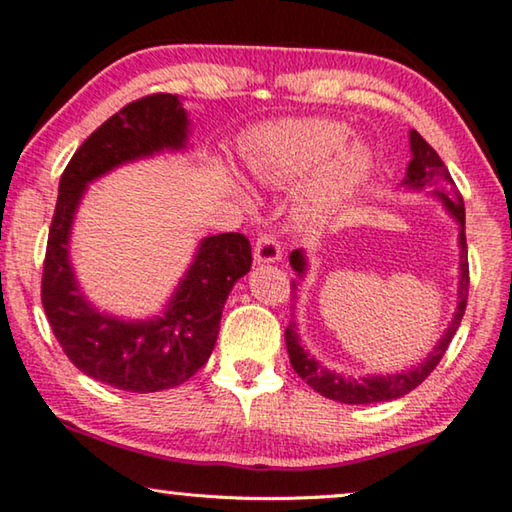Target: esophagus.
Masks as SVG:
<instances>
[{
    "mask_svg": "<svg viewBox=\"0 0 512 512\" xmlns=\"http://www.w3.org/2000/svg\"><path fill=\"white\" fill-rule=\"evenodd\" d=\"M281 258V245L272 233H261L254 245V261L256 263H276Z\"/></svg>",
    "mask_w": 512,
    "mask_h": 512,
    "instance_id": "esophagus-1",
    "label": "esophagus"
}]
</instances>
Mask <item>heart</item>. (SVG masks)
<instances>
[{
    "label": "heart",
    "mask_w": 512,
    "mask_h": 512,
    "mask_svg": "<svg viewBox=\"0 0 512 512\" xmlns=\"http://www.w3.org/2000/svg\"><path fill=\"white\" fill-rule=\"evenodd\" d=\"M347 140L345 124L320 117L265 124L242 140V163L263 186L286 188L308 179L301 215L315 222L351 199L370 174V154L345 147Z\"/></svg>",
    "instance_id": "heart-1"
}]
</instances>
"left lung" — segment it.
Returning a JSON list of instances; mask_svg holds the SVG:
<instances>
[{"label": "left lung", "mask_w": 512, "mask_h": 512, "mask_svg": "<svg viewBox=\"0 0 512 512\" xmlns=\"http://www.w3.org/2000/svg\"><path fill=\"white\" fill-rule=\"evenodd\" d=\"M410 149H413V161L408 163L404 186L413 190L433 188V195L442 199V204L447 206V211L456 217L460 224V281H458V311L451 320L449 329L442 335L438 347H435L424 363H420L413 370L401 372V374H388V376H363V379H347V376L329 372L322 367L317 360L301 347L299 335L295 329V322L288 324L286 329V347L290 356V365L301 379H304L315 392H320L322 397L340 401V404H376V401H390L408 395L410 390H415L426 376H429L438 363L445 356L451 338H454L460 320L465 315L467 306V290H469V263H467V242H465V204L463 197L456 188L454 179H451L449 170L442 163L438 152L426 142L415 129L410 131ZM292 270L299 272V276L306 272V258L301 254V249H295L290 254Z\"/></svg>", "instance_id": "left-lung-1"}]
</instances>
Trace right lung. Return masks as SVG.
<instances>
[{
	"label": "right lung",
	"instance_id": "obj_1",
	"mask_svg": "<svg viewBox=\"0 0 512 512\" xmlns=\"http://www.w3.org/2000/svg\"><path fill=\"white\" fill-rule=\"evenodd\" d=\"M188 115L170 92L140 97L92 131L67 163L58 183L43 265V308L65 356L90 379L127 392H158L188 381L215 347L224 301L251 267V245L242 233L201 240L165 313L127 322L99 313L86 301L70 265V231L90 181L113 167L183 149Z\"/></svg>",
	"mask_w": 512,
	"mask_h": 512
}]
</instances>
